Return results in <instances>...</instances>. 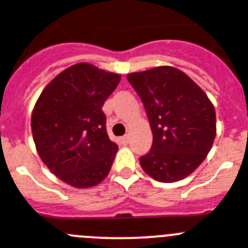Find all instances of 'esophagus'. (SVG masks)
<instances>
[{
	"instance_id": "obj_1",
	"label": "esophagus",
	"mask_w": 248,
	"mask_h": 248,
	"mask_svg": "<svg viewBox=\"0 0 248 248\" xmlns=\"http://www.w3.org/2000/svg\"><path fill=\"white\" fill-rule=\"evenodd\" d=\"M129 142V137L128 136H124V137H121V143L122 144H127Z\"/></svg>"
}]
</instances>
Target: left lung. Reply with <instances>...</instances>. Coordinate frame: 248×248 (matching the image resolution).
I'll list each match as a JSON object with an SVG mask.
<instances>
[{"label":"left lung","mask_w":248,"mask_h":248,"mask_svg":"<svg viewBox=\"0 0 248 248\" xmlns=\"http://www.w3.org/2000/svg\"><path fill=\"white\" fill-rule=\"evenodd\" d=\"M127 80L143 102L153 133L151 149L140 158L142 169L162 183L188 177L215 140L210 100L188 75L171 66L132 73Z\"/></svg>","instance_id":"left-lung-1"}]
</instances>
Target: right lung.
Instances as JSON below:
<instances>
[{"mask_svg": "<svg viewBox=\"0 0 248 248\" xmlns=\"http://www.w3.org/2000/svg\"><path fill=\"white\" fill-rule=\"evenodd\" d=\"M120 80L91 64H75L49 82L35 104L31 124L38 155L71 186H93L110 171L119 147L108 138L102 106Z\"/></svg>", "mask_w": 248, "mask_h": 248, "instance_id": "right-lung-1", "label": "right lung"}]
</instances>
